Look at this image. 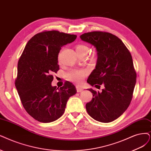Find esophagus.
<instances>
[{"label": "esophagus", "mask_w": 151, "mask_h": 151, "mask_svg": "<svg viewBox=\"0 0 151 151\" xmlns=\"http://www.w3.org/2000/svg\"><path fill=\"white\" fill-rule=\"evenodd\" d=\"M76 88L77 92H81V91L83 90V89L82 88L80 87V86H76Z\"/></svg>", "instance_id": "1"}]
</instances>
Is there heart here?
Listing matches in <instances>:
<instances>
[{
	"label": "heart",
	"mask_w": 151,
	"mask_h": 151,
	"mask_svg": "<svg viewBox=\"0 0 151 151\" xmlns=\"http://www.w3.org/2000/svg\"><path fill=\"white\" fill-rule=\"evenodd\" d=\"M88 47L84 44H79L76 46V52L78 56L83 54H88L89 52ZM86 75V72L82 70H71L66 73V77L70 81L80 84Z\"/></svg>",
	"instance_id": "1"
}]
</instances>
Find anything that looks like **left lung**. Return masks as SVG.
<instances>
[{
  "label": "left lung",
  "instance_id": "8db88e82",
  "mask_svg": "<svg viewBox=\"0 0 151 151\" xmlns=\"http://www.w3.org/2000/svg\"><path fill=\"white\" fill-rule=\"evenodd\" d=\"M81 40L96 48L97 62L89 76L91 86L103 85L102 92L88 90L93 99L86 104L88 114L101 122L118 118L129 106L136 83L132 56L121 39L110 33L91 32L80 35Z\"/></svg>",
  "mask_w": 151,
  "mask_h": 151
}]
</instances>
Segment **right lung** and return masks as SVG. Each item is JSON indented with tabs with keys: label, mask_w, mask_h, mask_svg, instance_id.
I'll return each instance as SVG.
<instances>
[{
	"label": "right lung",
	"mask_w": 151,
	"mask_h": 151,
	"mask_svg": "<svg viewBox=\"0 0 151 151\" xmlns=\"http://www.w3.org/2000/svg\"><path fill=\"white\" fill-rule=\"evenodd\" d=\"M77 36L56 30L45 31L28 42L19 60L15 87L27 112L41 122H51L62 116L70 96L76 93L71 83L53 86L52 73L59 70L61 48Z\"/></svg>",
	"instance_id": "right-lung-1"
}]
</instances>
